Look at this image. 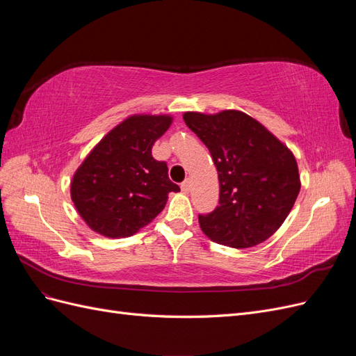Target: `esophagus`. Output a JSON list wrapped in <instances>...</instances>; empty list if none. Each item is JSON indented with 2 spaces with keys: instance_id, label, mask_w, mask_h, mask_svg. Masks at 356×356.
<instances>
[{
  "instance_id": "34e87169",
  "label": "esophagus",
  "mask_w": 356,
  "mask_h": 356,
  "mask_svg": "<svg viewBox=\"0 0 356 356\" xmlns=\"http://www.w3.org/2000/svg\"><path fill=\"white\" fill-rule=\"evenodd\" d=\"M181 190L184 191V193H190V190H191V181H190V179H186L184 182H182V184H181Z\"/></svg>"
}]
</instances>
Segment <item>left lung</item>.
Returning a JSON list of instances; mask_svg holds the SVG:
<instances>
[{
	"label": "left lung",
	"mask_w": 356,
	"mask_h": 356,
	"mask_svg": "<svg viewBox=\"0 0 356 356\" xmlns=\"http://www.w3.org/2000/svg\"><path fill=\"white\" fill-rule=\"evenodd\" d=\"M186 124L208 147L218 172L220 204L199 215L202 232L220 245L251 248L281 227L300 193L293 152L239 110L187 111Z\"/></svg>",
	"instance_id": "1"
}]
</instances>
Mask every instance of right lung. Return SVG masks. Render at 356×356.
Wrapping results in <instances>:
<instances>
[{"mask_svg": "<svg viewBox=\"0 0 356 356\" xmlns=\"http://www.w3.org/2000/svg\"><path fill=\"white\" fill-rule=\"evenodd\" d=\"M169 114H134L93 147L75 170L71 199L83 221L105 238H129L163 211L170 191L165 161L152 148L172 124Z\"/></svg>", "mask_w": 356, "mask_h": 356, "instance_id": "1", "label": "right lung"}]
</instances>
